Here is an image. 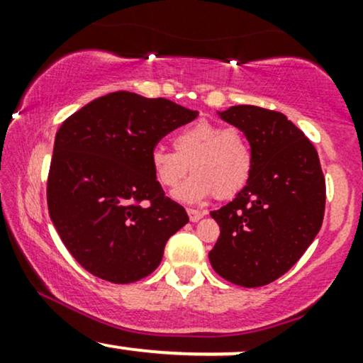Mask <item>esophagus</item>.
<instances>
[{
    "label": "esophagus",
    "instance_id": "obj_1",
    "mask_svg": "<svg viewBox=\"0 0 363 363\" xmlns=\"http://www.w3.org/2000/svg\"><path fill=\"white\" fill-rule=\"evenodd\" d=\"M187 215H189L191 222H199V220H201L206 213H205V211H201V210H194V208H189V210H187Z\"/></svg>",
    "mask_w": 363,
    "mask_h": 363
}]
</instances>
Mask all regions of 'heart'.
<instances>
[{"label": "heart", "mask_w": 363, "mask_h": 363, "mask_svg": "<svg viewBox=\"0 0 363 363\" xmlns=\"http://www.w3.org/2000/svg\"><path fill=\"white\" fill-rule=\"evenodd\" d=\"M174 149L155 147L150 167L155 181L174 189L187 169L193 172L174 193L177 199L196 203L215 194L218 199L234 198L244 189L252 174V148L242 131L199 121L174 136Z\"/></svg>", "instance_id": "obj_1"}]
</instances>
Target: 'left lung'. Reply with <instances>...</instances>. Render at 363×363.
<instances>
[{"instance_id": "left-lung-1", "label": "left lung", "mask_w": 363, "mask_h": 363, "mask_svg": "<svg viewBox=\"0 0 363 363\" xmlns=\"http://www.w3.org/2000/svg\"><path fill=\"white\" fill-rule=\"evenodd\" d=\"M218 116L244 133L254 164L244 189L210 213L220 237L208 257L227 281L268 285L301 259L323 225L326 182L318 152L281 112L234 106Z\"/></svg>"}]
</instances>
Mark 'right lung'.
Returning a JSON list of instances; mask_svg holds the SVG:
<instances>
[{"instance_id":"right-lung-1","label":"right lung","mask_w":363,"mask_h":363,"mask_svg":"<svg viewBox=\"0 0 363 363\" xmlns=\"http://www.w3.org/2000/svg\"><path fill=\"white\" fill-rule=\"evenodd\" d=\"M198 118L167 99L114 91L69 116L56 133L49 216L86 272L133 283L155 272L169 237L189 222L153 177L150 153Z\"/></svg>"}]
</instances>
